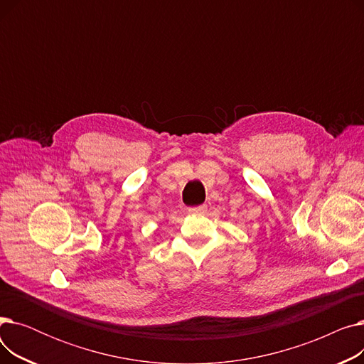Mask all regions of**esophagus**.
<instances>
[{
    "label": "esophagus",
    "mask_w": 364,
    "mask_h": 364,
    "mask_svg": "<svg viewBox=\"0 0 364 364\" xmlns=\"http://www.w3.org/2000/svg\"><path fill=\"white\" fill-rule=\"evenodd\" d=\"M206 211V206L205 205H200V206H193V208H188V214H203Z\"/></svg>",
    "instance_id": "esophagus-1"
}]
</instances>
